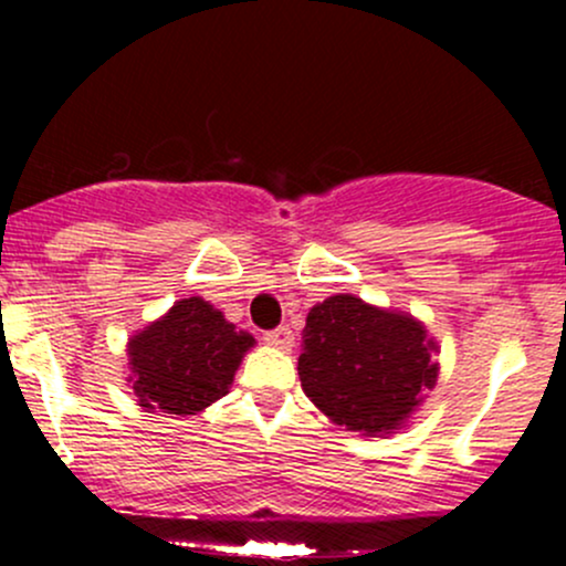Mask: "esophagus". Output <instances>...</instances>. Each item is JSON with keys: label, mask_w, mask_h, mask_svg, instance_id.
<instances>
[{"label": "esophagus", "mask_w": 566, "mask_h": 566, "mask_svg": "<svg viewBox=\"0 0 566 566\" xmlns=\"http://www.w3.org/2000/svg\"><path fill=\"white\" fill-rule=\"evenodd\" d=\"M263 340L274 348L290 350L292 343H295V335H292V329L287 327V324H279L276 329H269V333L263 335Z\"/></svg>", "instance_id": "1"}]
</instances>
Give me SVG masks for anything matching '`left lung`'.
<instances>
[{"instance_id":"8db88e82","label":"left lung","mask_w":566,"mask_h":566,"mask_svg":"<svg viewBox=\"0 0 566 566\" xmlns=\"http://www.w3.org/2000/svg\"><path fill=\"white\" fill-rule=\"evenodd\" d=\"M431 348L412 316L333 295L308 311L297 375L333 423L369 437L391 433L437 382Z\"/></svg>"}]
</instances>
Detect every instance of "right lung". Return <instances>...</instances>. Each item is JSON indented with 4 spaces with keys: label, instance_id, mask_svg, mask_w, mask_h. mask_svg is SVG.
<instances>
[{
    "label": "right lung",
    "instance_id": "1",
    "mask_svg": "<svg viewBox=\"0 0 566 566\" xmlns=\"http://www.w3.org/2000/svg\"><path fill=\"white\" fill-rule=\"evenodd\" d=\"M255 337L233 327L201 297H184L129 340L133 391L140 407L197 415L229 394L244 350Z\"/></svg>",
    "mask_w": 566,
    "mask_h": 566
}]
</instances>
